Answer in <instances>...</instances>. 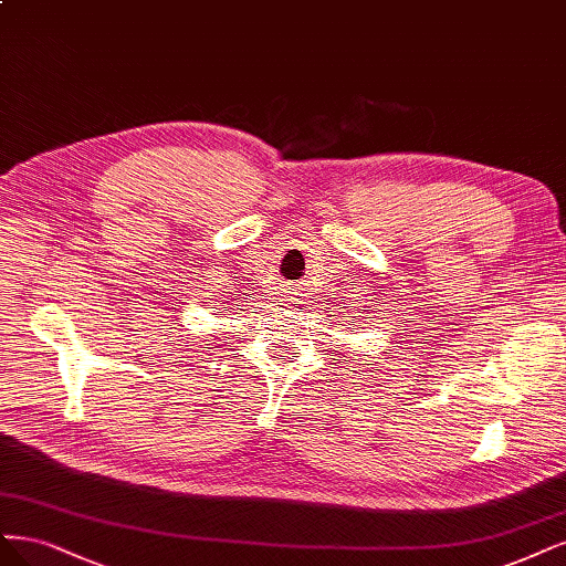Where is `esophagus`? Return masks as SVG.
<instances>
[{
  "label": "esophagus",
  "instance_id": "34e87169",
  "mask_svg": "<svg viewBox=\"0 0 566 566\" xmlns=\"http://www.w3.org/2000/svg\"><path fill=\"white\" fill-rule=\"evenodd\" d=\"M287 295H290V302H295V304H297V290H295V287H290V290H287Z\"/></svg>",
  "mask_w": 566,
  "mask_h": 566
}]
</instances>
